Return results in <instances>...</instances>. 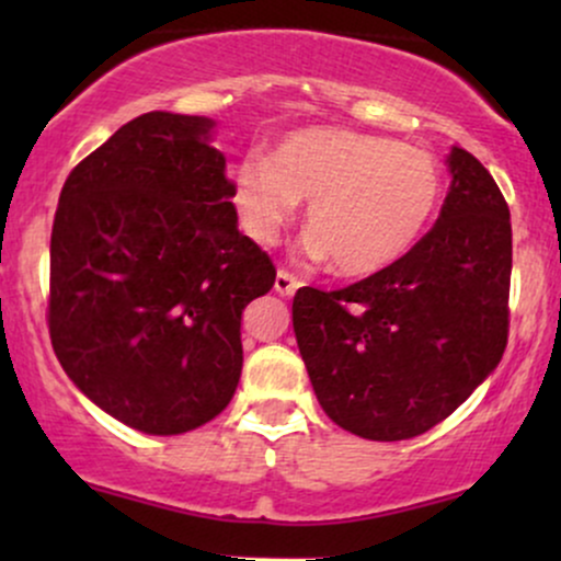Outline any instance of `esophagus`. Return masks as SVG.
<instances>
[{"label": "esophagus", "mask_w": 561, "mask_h": 561, "mask_svg": "<svg viewBox=\"0 0 561 561\" xmlns=\"http://www.w3.org/2000/svg\"><path fill=\"white\" fill-rule=\"evenodd\" d=\"M300 282L295 279L289 272H276V279H274V293L282 295V298H293L295 289H298Z\"/></svg>", "instance_id": "obj_1"}]
</instances>
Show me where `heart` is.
I'll return each instance as SVG.
<instances>
[{
	"mask_svg": "<svg viewBox=\"0 0 561 561\" xmlns=\"http://www.w3.org/2000/svg\"><path fill=\"white\" fill-rule=\"evenodd\" d=\"M443 173L427 150L340 126L289 131L268 160L248 158L234 176L242 229L259 244L308 203V253L334 274L366 279L396 266L435 221Z\"/></svg>",
	"mask_w": 561,
	"mask_h": 561,
	"instance_id": "heart-1",
	"label": "heart"
}]
</instances>
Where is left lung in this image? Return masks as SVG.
Here are the masks:
<instances>
[{
    "mask_svg": "<svg viewBox=\"0 0 561 561\" xmlns=\"http://www.w3.org/2000/svg\"><path fill=\"white\" fill-rule=\"evenodd\" d=\"M435 227L388 272L334 293L302 287L293 327L313 392L366 440H409L454 414L499 366L508 332L512 221L461 147Z\"/></svg>",
    "mask_w": 561,
    "mask_h": 561,
    "instance_id": "1",
    "label": "left lung"
}]
</instances>
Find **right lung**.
<instances>
[{
    "instance_id": "add662e5",
    "label": "right lung",
    "mask_w": 561,
    "mask_h": 561,
    "mask_svg": "<svg viewBox=\"0 0 561 561\" xmlns=\"http://www.w3.org/2000/svg\"><path fill=\"white\" fill-rule=\"evenodd\" d=\"M216 121L152 111L81 160L49 244V334L66 375L113 420L182 435L227 409L242 311L274 287L237 229Z\"/></svg>"
}]
</instances>
